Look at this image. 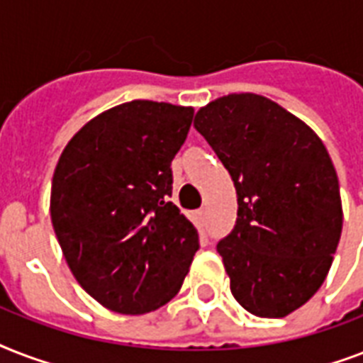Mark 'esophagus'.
I'll use <instances>...</instances> for the list:
<instances>
[{"label": "esophagus", "instance_id": "obj_1", "mask_svg": "<svg viewBox=\"0 0 363 363\" xmlns=\"http://www.w3.org/2000/svg\"><path fill=\"white\" fill-rule=\"evenodd\" d=\"M196 220H198L199 224H201V222L205 220V209H199V211H196Z\"/></svg>", "mask_w": 363, "mask_h": 363}]
</instances>
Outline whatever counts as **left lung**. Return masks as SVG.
I'll use <instances>...</instances> for the list:
<instances>
[{
	"label": "left lung",
	"instance_id": "8db88e82",
	"mask_svg": "<svg viewBox=\"0 0 363 363\" xmlns=\"http://www.w3.org/2000/svg\"><path fill=\"white\" fill-rule=\"evenodd\" d=\"M194 128L238 192L235 228L216 247L233 298L262 318L290 315L318 292L343 230L324 143L279 104L248 92L201 107Z\"/></svg>",
	"mask_w": 363,
	"mask_h": 363
}]
</instances>
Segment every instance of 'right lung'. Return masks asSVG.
<instances>
[{
	"label": "right lung",
	"mask_w": 363,
	"mask_h": 363,
	"mask_svg": "<svg viewBox=\"0 0 363 363\" xmlns=\"http://www.w3.org/2000/svg\"><path fill=\"white\" fill-rule=\"evenodd\" d=\"M192 107L135 99L104 111L65 145L50 220L77 282L122 315L160 309L181 290L198 230L171 203V160Z\"/></svg>",
	"instance_id": "right-lung-1"
}]
</instances>
